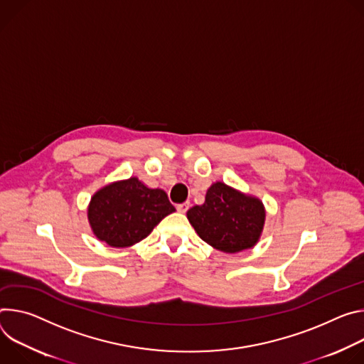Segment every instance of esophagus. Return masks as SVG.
I'll list each match as a JSON object with an SVG mask.
<instances>
[{
    "instance_id": "obj_1",
    "label": "esophagus",
    "mask_w": 364,
    "mask_h": 364,
    "mask_svg": "<svg viewBox=\"0 0 364 364\" xmlns=\"http://www.w3.org/2000/svg\"><path fill=\"white\" fill-rule=\"evenodd\" d=\"M189 207H191V203L189 200H186V203H182V204H178V207H176V210L179 211V213H186L188 210H189Z\"/></svg>"
}]
</instances>
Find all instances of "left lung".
<instances>
[{"label":"left lung","mask_w":364,"mask_h":364,"mask_svg":"<svg viewBox=\"0 0 364 364\" xmlns=\"http://www.w3.org/2000/svg\"><path fill=\"white\" fill-rule=\"evenodd\" d=\"M188 220L213 247L238 253L257 243L264 224V208L257 198L217 182L208 189L205 203L188 211Z\"/></svg>","instance_id":"left-lung-1"}]
</instances>
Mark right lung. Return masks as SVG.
<instances>
[{
    "mask_svg": "<svg viewBox=\"0 0 364 364\" xmlns=\"http://www.w3.org/2000/svg\"><path fill=\"white\" fill-rule=\"evenodd\" d=\"M173 211L165 191L130 178L100 189L91 199L88 220L94 234L108 246L129 247Z\"/></svg>",
    "mask_w": 364,
    "mask_h": 364,
    "instance_id": "add662e5",
    "label": "right lung"
}]
</instances>
